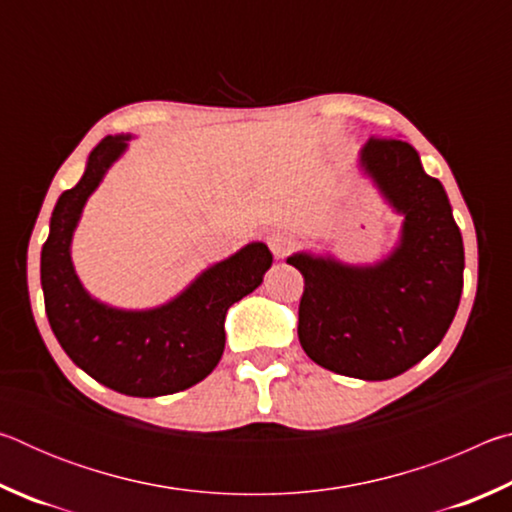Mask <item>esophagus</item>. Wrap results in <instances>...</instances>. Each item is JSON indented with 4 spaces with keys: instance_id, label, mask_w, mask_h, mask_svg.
<instances>
[{
    "instance_id": "obj_1",
    "label": "esophagus",
    "mask_w": 512,
    "mask_h": 512,
    "mask_svg": "<svg viewBox=\"0 0 512 512\" xmlns=\"http://www.w3.org/2000/svg\"><path fill=\"white\" fill-rule=\"evenodd\" d=\"M268 248L277 259L287 257L296 248V235H291L289 230H275L268 235Z\"/></svg>"
}]
</instances>
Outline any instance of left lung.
<instances>
[{"label":"left lung","instance_id":"1","mask_svg":"<svg viewBox=\"0 0 512 512\" xmlns=\"http://www.w3.org/2000/svg\"><path fill=\"white\" fill-rule=\"evenodd\" d=\"M359 164L404 216L400 244L377 264L296 253L305 277L298 339L311 361L345 377L402 375L443 341L463 291V237L440 180L409 142L372 137Z\"/></svg>","mask_w":512,"mask_h":512}]
</instances>
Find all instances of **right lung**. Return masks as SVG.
<instances>
[{"label": "right lung", "mask_w": 512, "mask_h": 512, "mask_svg": "<svg viewBox=\"0 0 512 512\" xmlns=\"http://www.w3.org/2000/svg\"><path fill=\"white\" fill-rule=\"evenodd\" d=\"M128 140L131 135L103 137L83 178L60 194L42 246L40 282L49 325L76 366L117 393L158 397L185 391L216 368L225 348V314L262 284L273 255L253 241L153 309H117L92 298L74 271L72 237L90 194Z\"/></svg>", "instance_id": "right-lung-1"}]
</instances>
